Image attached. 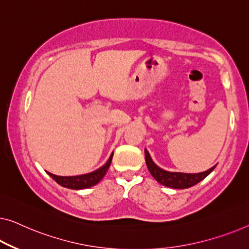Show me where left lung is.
<instances>
[{
	"label": "left lung",
	"instance_id": "left-lung-1",
	"mask_svg": "<svg viewBox=\"0 0 249 249\" xmlns=\"http://www.w3.org/2000/svg\"><path fill=\"white\" fill-rule=\"evenodd\" d=\"M145 161L146 165L152 177L165 187H170L173 189H187L192 185L199 183L200 181L205 179V178L210 174L211 171L216 168V165L213 168L207 170L201 173H180V172H168L159 168L155 163L152 161V159L148 154L147 150H145Z\"/></svg>",
	"mask_w": 249,
	"mask_h": 249
}]
</instances>
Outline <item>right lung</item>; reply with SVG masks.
I'll use <instances>...</instances> for the list:
<instances>
[{"label":"right lung","mask_w":249,"mask_h":249,"mask_svg":"<svg viewBox=\"0 0 249 249\" xmlns=\"http://www.w3.org/2000/svg\"><path fill=\"white\" fill-rule=\"evenodd\" d=\"M113 154L110 155L108 161L106 162L105 165H103L101 169L96 170V171L88 173V174H83V176H75V177H59L55 176V174L49 173V176L53 178V179L60 184L61 187L68 188V189H75V190H79V189H86L89 187H92V185L97 184L99 181H101L104 176H105L107 170H108L110 162H112Z\"/></svg>","instance_id":"obj_1"}]
</instances>
